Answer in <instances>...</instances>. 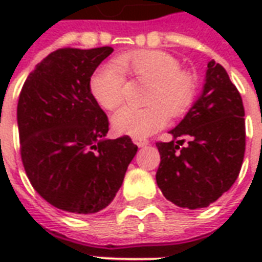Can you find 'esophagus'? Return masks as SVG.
<instances>
[{"label":"esophagus","instance_id":"obj_1","mask_svg":"<svg viewBox=\"0 0 262 262\" xmlns=\"http://www.w3.org/2000/svg\"><path fill=\"white\" fill-rule=\"evenodd\" d=\"M133 143L136 144L137 147H144V146L148 144V140L147 139H142V137H133Z\"/></svg>","mask_w":262,"mask_h":262}]
</instances>
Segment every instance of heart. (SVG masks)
Listing matches in <instances>:
<instances>
[{
    "mask_svg": "<svg viewBox=\"0 0 262 262\" xmlns=\"http://www.w3.org/2000/svg\"><path fill=\"white\" fill-rule=\"evenodd\" d=\"M151 84L146 108H122L112 118L116 132L132 137H147L191 108L196 95V80L182 71L180 60L161 50H137L99 66L90 81L91 94L102 108L114 111L125 99L126 74Z\"/></svg>",
    "mask_w": 262,
    "mask_h": 262,
    "instance_id": "heart-1",
    "label": "heart"
}]
</instances>
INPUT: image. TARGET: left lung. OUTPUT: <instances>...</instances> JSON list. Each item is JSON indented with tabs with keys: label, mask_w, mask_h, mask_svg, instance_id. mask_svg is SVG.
Returning <instances> with one entry per match:
<instances>
[{
	"label": "left lung",
	"mask_w": 262,
	"mask_h": 262,
	"mask_svg": "<svg viewBox=\"0 0 262 262\" xmlns=\"http://www.w3.org/2000/svg\"><path fill=\"white\" fill-rule=\"evenodd\" d=\"M170 133L171 142L156 144L161 156L157 185L180 208H206L234 184L246 151L242 95L214 60L208 63L201 97ZM184 136L185 146L179 140Z\"/></svg>",
	"instance_id": "left-lung-1"
}]
</instances>
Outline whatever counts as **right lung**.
I'll return each instance as SVG.
<instances>
[{"mask_svg":"<svg viewBox=\"0 0 262 262\" xmlns=\"http://www.w3.org/2000/svg\"><path fill=\"white\" fill-rule=\"evenodd\" d=\"M114 52L59 49L22 86L16 109L20 159L40 196L54 208L97 213L114 201L137 146L106 139L108 116L91 94V75Z\"/></svg>","mask_w":262,"mask_h":262,"instance_id":"obj_1","label":"right lung"}]
</instances>
